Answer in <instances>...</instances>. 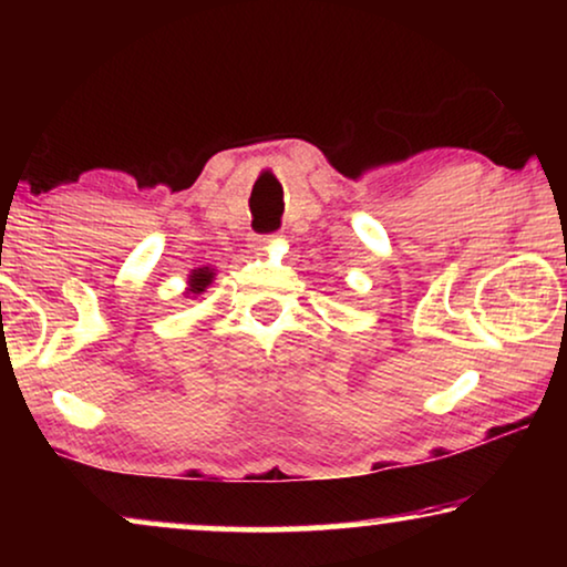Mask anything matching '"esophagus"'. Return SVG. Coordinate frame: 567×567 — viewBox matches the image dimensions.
Listing matches in <instances>:
<instances>
[{
  "label": "esophagus",
  "instance_id": "34e87169",
  "mask_svg": "<svg viewBox=\"0 0 567 567\" xmlns=\"http://www.w3.org/2000/svg\"><path fill=\"white\" fill-rule=\"evenodd\" d=\"M270 243H274V239H270V237H262V239H260V247H268Z\"/></svg>",
  "mask_w": 567,
  "mask_h": 567
}]
</instances>
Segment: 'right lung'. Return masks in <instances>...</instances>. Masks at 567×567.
<instances>
[{
    "instance_id": "add662e5",
    "label": "right lung",
    "mask_w": 567,
    "mask_h": 567,
    "mask_svg": "<svg viewBox=\"0 0 567 567\" xmlns=\"http://www.w3.org/2000/svg\"><path fill=\"white\" fill-rule=\"evenodd\" d=\"M216 278V270L212 266H200V268H193L190 276H188V289H185V297H200L208 286L214 284Z\"/></svg>"
}]
</instances>
